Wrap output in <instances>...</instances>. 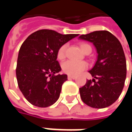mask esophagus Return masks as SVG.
I'll return each instance as SVG.
<instances>
[{"label":"esophagus","mask_w":132,"mask_h":132,"mask_svg":"<svg viewBox=\"0 0 132 132\" xmlns=\"http://www.w3.org/2000/svg\"><path fill=\"white\" fill-rule=\"evenodd\" d=\"M68 79H75L76 77L75 76H70V75H69L68 76Z\"/></svg>","instance_id":"34e87169"}]
</instances>
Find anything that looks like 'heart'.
I'll return each instance as SVG.
<instances>
[{"mask_svg": "<svg viewBox=\"0 0 132 132\" xmlns=\"http://www.w3.org/2000/svg\"><path fill=\"white\" fill-rule=\"evenodd\" d=\"M80 48L84 53H91L92 47L87 43H81L79 44ZM66 51H67V45H63L59 48L57 51V58L59 60H63L66 56ZM62 70L64 73L70 75L75 76L80 73L81 71L87 68V64L84 62H73V61H67L63 63Z\"/></svg>", "mask_w": 132, "mask_h": 132, "instance_id": "obj_1", "label": "heart"}]
</instances>
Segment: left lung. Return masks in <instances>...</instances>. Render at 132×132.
I'll return each mask as SVG.
<instances>
[{
    "label": "left lung",
    "instance_id": "obj_1",
    "mask_svg": "<svg viewBox=\"0 0 132 132\" xmlns=\"http://www.w3.org/2000/svg\"><path fill=\"white\" fill-rule=\"evenodd\" d=\"M79 39L93 43L98 53L96 62L89 71L94 79L79 88L80 96L89 106L106 108L118 100L124 87L126 62L123 47L108 31L82 34Z\"/></svg>",
    "mask_w": 132,
    "mask_h": 132
}]
</instances>
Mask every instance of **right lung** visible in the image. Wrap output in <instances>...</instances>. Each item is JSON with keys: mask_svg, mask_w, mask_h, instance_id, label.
Listing matches in <instances>:
<instances>
[{"mask_svg": "<svg viewBox=\"0 0 132 132\" xmlns=\"http://www.w3.org/2000/svg\"><path fill=\"white\" fill-rule=\"evenodd\" d=\"M78 35L43 29L23 42L18 53L16 76L18 87L29 103L48 107L58 100L68 76L58 74L61 67L56 60L57 51Z\"/></svg>", "mask_w": 132, "mask_h": 132, "instance_id": "right-lung-1", "label": "right lung"}]
</instances>
